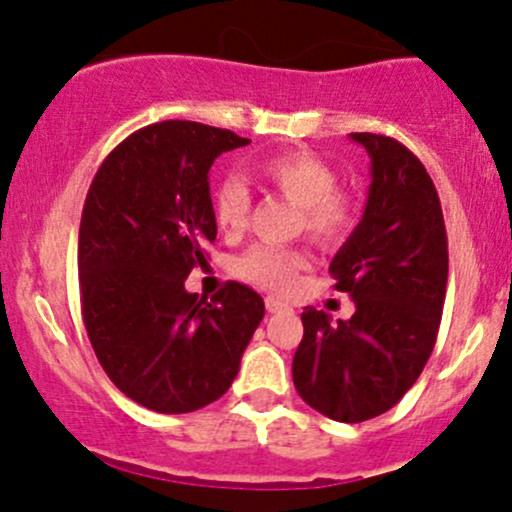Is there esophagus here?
<instances>
[{"mask_svg": "<svg viewBox=\"0 0 512 512\" xmlns=\"http://www.w3.org/2000/svg\"><path fill=\"white\" fill-rule=\"evenodd\" d=\"M265 306H267V311H270V314H289V311H292V306H289L287 301H282L277 297H267Z\"/></svg>", "mask_w": 512, "mask_h": 512, "instance_id": "1", "label": "esophagus"}]
</instances>
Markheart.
<instances>
[{
	"label": "heart",
	"instance_id": "obj_1",
	"mask_svg": "<svg viewBox=\"0 0 512 512\" xmlns=\"http://www.w3.org/2000/svg\"><path fill=\"white\" fill-rule=\"evenodd\" d=\"M257 174L301 211L299 228L331 245L346 238L355 225V201L338 188V174L314 152H282L262 159ZM250 215V191L240 179H225L213 196V218L220 233L238 235ZM306 265V255L292 247L255 245L233 262V272L255 287L287 292Z\"/></svg>",
	"mask_w": 512,
	"mask_h": 512
}]
</instances>
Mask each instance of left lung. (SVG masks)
<instances>
[{
	"label": "left lung",
	"instance_id": "obj_1",
	"mask_svg": "<svg viewBox=\"0 0 512 512\" xmlns=\"http://www.w3.org/2000/svg\"><path fill=\"white\" fill-rule=\"evenodd\" d=\"M370 157L363 218L331 260L338 292L355 314L336 324L306 306L292 363L301 400L336 422H365L395 407L427 365L437 343L449 277L441 203L405 144L353 132Z\"/></svg>",
	"mask_w": 512,
	"mask_h": 512
}]
</instances>
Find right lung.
<instances>
[{
  "mask_svg": "<svg viewBox=\"0 0 512 512\" xmlns=\"http://www.w3.org/2000/svg\"><path fill=\"white\" fill-rule=\"evenodd\" d=\"M245 144L230 129L157 122L117 144L90 184L78 238L85 331L107 378L147 410L184 414L223 397L265 316L245 284L211 301L184 287L218 233L208 171Z\"/></svg>",
  "mask_w": 512,
  "mask_h": 512,
  "instance_id": "1",
  "label": "right lung"
}]
</instances>
